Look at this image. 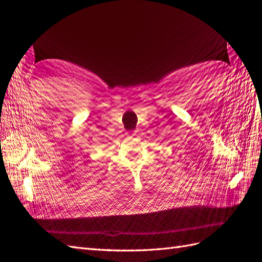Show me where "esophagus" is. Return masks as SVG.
Segmentation results:
<instances>
[{
	"label": "esophagus",
	"mask_w": 262,
	"mask_h": 262,
	"mask_svg": "<svg viewBox=\"0 0 262 262\" xmlns=\"http://www.w3.org/2000/svg\"><path fill=\"white\" fill-rule=\"evenodd\" d=\"M137 132H138L137 130H136V131H133V136H136V133H137Z\"/></svg>",
	"instance_id": "34e87169"
}]
</instances>
